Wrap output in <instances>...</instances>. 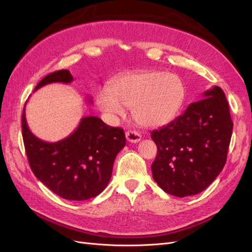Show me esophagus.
Masks as SVG:
<instances>
[{"label": "esophagus", "mask_w": 252, "mask_h": 252, "mask_svg": "<svg viewBox=\"0 0 252 252\" xmlns=\"http://www.w3.org/2000/svg\"><path fill=\"white\" fill-rule=\"evenodd\" d=\"M126 139L128 142H130V143H138L141 141L142 135L138 131L129 130L126 132Z\"/></svg>", "instance_id": "obj_1"}]
</instances>
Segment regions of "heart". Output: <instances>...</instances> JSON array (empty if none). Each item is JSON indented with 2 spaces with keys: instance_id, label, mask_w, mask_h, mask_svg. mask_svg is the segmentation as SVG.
Instances as JSON below:
<instances>
[{
  "instance_id": "heart-1",
  "label": "heart",
  "mask_w": 252,
  "mask_h": 252,
  "mask_svg": "<svg viewBox=\"0 0 252 252\" xmlns=\"http://www.w3.org/2000/svg\"><path fill=\"white\" fill-rule=\"evenodd\" d=\"M185 100V87L177 74L147 70L128 74L104 87L96 94V105L111 120L132 109L142 126L157 127L169 123Z\"/></svg>"
}]
</instances>
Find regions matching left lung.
Returning <instances> with one entry per match:
<instances>
[{
  "label": "left lung",
  "instance_id": "8db88e82",
  "mask_svg": "<svg viewBox=\"0 0 252 252\" xmlns=\"http://www.w3.org/2000/svg\"><path fill=\"white\" fill-rule=\"evenodd\" d=\"M233 123L224 91L213 86L169 124L151 132L158 147L152 178L165 192H202L224 168Z\"/></svg>",
  "mask_w": 252,
  "mask_h": 252
}]
</instances>
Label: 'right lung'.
<instances>
[{"label":"right lung","mask_w":252,"mask_h":252,"mask_svg":"<svg viewBox=\"0 0 252 252\" xmlns=\"http://www.w3.org/2000/svg\"><path fill=\"white\" fill-rule=\"evenodd\" d=\"M72 81L69 71L59 70L46 75L34 91L47 84ZM88 102H93L90 96ZM22 134L35 177L52 192L69 201H84L100 194L111 178L114 158L126 145L123 129L108 126L96 117L82 118L77 129L63 140L45 142L30 131L25 107Z\"/></svg>","instance_id":"1"}]
</instances>
